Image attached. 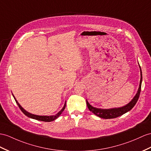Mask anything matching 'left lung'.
<instances>
[{
	"label": "left lung",
	"instance_id": "left-lung-1",
	"mask_svg": "<svg viewBox=\"0 0 151 151\" xmlns=\"http://www.w3.org/2000/svg\"><path fill=\"white\" fill-rule=\"evenodd\" d=\"M139 69H140V75H141L139 85V88H138L137 94H136L134 98L132 99L130 102H129V103L126 106H122V107H120V108H111V109H101V108H97L93 107L92 106L88 103V101L86 100V104L90 111L91 112H92L93 113H94L95 115L100 117V118L105 119H115V118H116V117L122 115L123 114L128 112L129 111H130V110L134 107L136 103L137 102L139 96V94H140V91H141V86H142V70L140 68V66L139 65Z\"/></svg>",
	"mask_w": 151,
	"mask_h": 151
}]
</instances>
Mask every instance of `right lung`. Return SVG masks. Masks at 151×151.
<instances>
[{"mask_svg": "<svg viewBox=\"0 0 151 151\" xmlns=\"http://www.w3.org/2000/svg\"><path fill=\"white\" fill-rule=\"evenodd\" d=\"M13 96L14 99V100H15L16 102L17 105L18 106V107H19V108L21 109V111H22L24 113V115H25L26 116H27L28 117H29V118H31V119H35V120H40V121H43V122H51V121H53L54 120H56V119H58L59 116H60V115H61V114L62 113V112H63L64 111V109L66 107V102L64 104V106L63 107V108L61 109V111H59L56 115H51V116H40V115H34V114H31L30 113L27 112V111H25V110L22 107V106L20 105V104L18 103V101H17V99H15V97H14V95L13 94Z\"/></svg>", "mask_w": 151, "mask_h": 151, "instance_id": "right-lung-1", "label": "right lung"}]
</instances>
